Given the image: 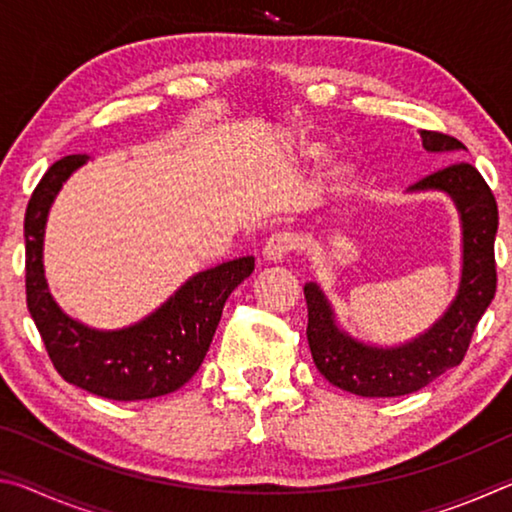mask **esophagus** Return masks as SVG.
<instances>
[{
  "mask_svg": "<svg viewBox=\"0 0 512 512\" xmlns=\"http://www.w3.org/2000/svg\"><path fill=\"white\" fill-rule=\"evenodd\" d=\"M293 248H296V237H293L291 232H275V235L266 241L264 259L271 264H277L282 262Z\"/></svg>",
  "mask_w": 512,
  "mask_h": 512,
  "instance_id": "34e87169",
  "label": "esophagus"
}]
</instances>
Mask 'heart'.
I'll list each match as a JSON object with an SVG mask.
<instances>
[{
  "label": "heart",
  "mask_w": 512,
  "mask_h": 512,
  "mask_svg": "<svg viewBox=\"0 0 512 512\" xmlns=\"http://www.w3.org/2000/svg\"><path fill=\"white\" fill-rule=\"evenodd\" d=\"M298 153H300V158L314 162L325 153V144L316 142V140H302L298 144ZM352 176H354V164L348 158H332L325 164L323 183L327 189L336 192V189H343L345 185H348Z\"/></svg>",
  "instance_id": "b5f03b06"
}]
</instances>
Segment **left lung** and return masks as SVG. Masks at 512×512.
Here are the masks:
<instances>
[{
	"label": "left lung",
	"instance_id": "obj_1",
	"mask_svg": "<svg viewBox=\"0 0 512 512\" xmlns=\"http://www.w3.org/2000/svg\"><path fill=\"white\" fill-rule=\"evenodd\" d=\"M429 153H458L465 146L445 133L420 131ZM411 192H445L452 198L463 228V271L456 298L427 332L395 348L352 339L336 325L334 309L318 284H305L309 311L307 341L311 357L329 384L361 397H400L420 391L463 361L472 334L497 291L495 237L497 201L470 162L438 169Z\"/></svg>",
	"mask_w": 512,
	"mask_h": 512
}]
</instances>
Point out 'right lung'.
Returning <instances> with one entry per match:
<instances>
[{
    "mask_svg": "<svg viewBox=\"0 0 512 512\" xmlns=\"http://www.w3.org/2000/svg\"><path fill=\"white\" fill-rule=\"evenodd\" d=\"M85 162L88 155H67L54 162L31 194L24 216L29 314L51 363L69 384L117 402L173 393L201 368L225 300L255 271V257H239L196 273L162 307L131 327L103 332L69 318L49 293L42 246L51 203Z\"/></svg>",
    "mask_w": 512,
    "mask_h": 512,
    "instance_id": "add662e5",
    "label": "right lung"
}]
</instances>
